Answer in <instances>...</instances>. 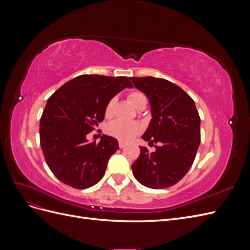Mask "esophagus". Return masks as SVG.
<instances>
[{
	"label": "esophagus",
	"mask_w": 250,
	"mask_h": 250,
	"mask_svg": "<svg viewBox=\"0 0 250 250\" xmlns=\"http://www.w3.org/2000/svg\"><path fill=\"white\" fill-rule=\"evenodd\" d=\"M126 146V144L125 143H123V142H119V147L122 149V148H124Z\"/></svg>",
	"instance_id": "34e87169"
}]
</instances>
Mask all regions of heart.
I'll return each instance as SVG.
<instances>
[{"label": "heart", "instance_id": "1", "mask_svg": "<svg viewBox=\"0 0 250 250\" xmlns=\"http://www.w3.org/2000/svg\"><path fill=\"white\" fill-rule=\"evenodd\" d=\"M127 97L134 107H138L143 101H146L145 95L140 90H131V92L128 93ZM113 106H115V99H110L106 104V107H105V116L107 118L112 116ZM142 130L143 126L137 121L115 120L106 127V132L121 142L131 141L135 135L140 134Z\"/></svg>", "mask_w": 250, "mask_h": 250}]
</instances>
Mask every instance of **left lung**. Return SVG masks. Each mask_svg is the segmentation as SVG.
Here are the masks:
<instances>
[{
    "mask_svg": "<svg viewBox=\"0 0 250 250\" xmlns=\"http://www.w3.org/2000/svg\"><path fill=\"white\" fill-rule=\"evenodd\" d=\"M133 85L151 104L152 120L143 140L157 144L154 152L140 147L131 168L140 184L151 188L172 187L194 163L200 144V117L194 100L185 90L163 78L130 77Z\"/></svg>",
    "mask_w": 250,
    "mask_h": 250,
    "instance_id": "1",
    "label": "left lung"
}]
</instances>
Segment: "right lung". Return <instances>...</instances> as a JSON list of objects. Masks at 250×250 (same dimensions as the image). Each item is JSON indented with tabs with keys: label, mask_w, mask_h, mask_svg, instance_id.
Returning a JSON list of instances; mask_svg holds the SVG:
<instances>
[{
	"label": "right lung",
	"mask_w": 250,
	"mask_h": 250,
	"mask_svg": "<svg viewBox=\"0 0 250 250\" xmlns=\"http://www.w3.org/2000/svg\"><path fill=\"white\" fill-rule=\"evenodd\" d=\"M125 87H132L127 77L80 75L48 99L40 123L41 147L63 184L83 190L104 176L118 141L103 134L98 144L88 143L86 135L103 121L107 102Z\"/></svg>",
	"instance_id": "right-lung-1"
}]
</instances>
